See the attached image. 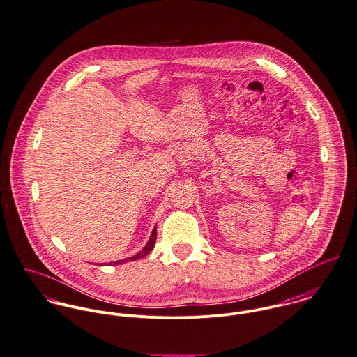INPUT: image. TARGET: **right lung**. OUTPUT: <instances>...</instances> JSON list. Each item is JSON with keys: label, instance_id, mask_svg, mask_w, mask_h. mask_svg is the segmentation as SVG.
<instances>
[{"label": "right lung", "instance_id": "1", "mask_svg": "<svg viewBox=\"0 0 357 357\" xmlns=\"http://www.w3.org/2000/svg\"><path fill=\"white\" fill-rule=\"evenodd\" d=\"M155 242H156V226H155V229H153V231H152V234H151L149 241H148L146 245L142 248V250H139L137 255H134V256H131V257H127V259H123V260H116V261H114V263L111 261V263H108V266H112V264L118 266V264H123V263H127V261H135V260H139V259L145 257V256L153 249Z\"/></svg>", "mask_w": 357, "mask_h": 357}]
</instances>
